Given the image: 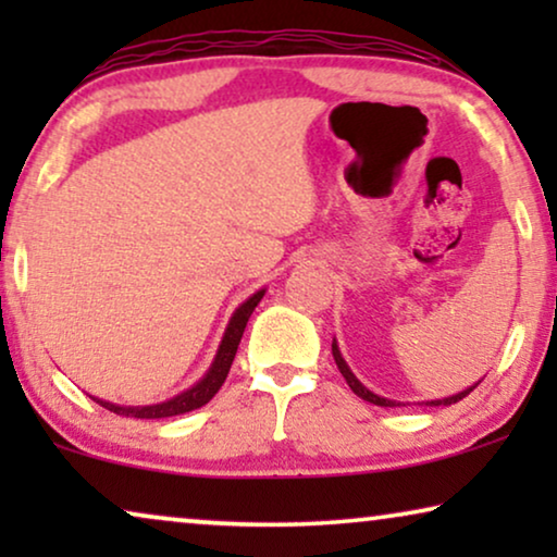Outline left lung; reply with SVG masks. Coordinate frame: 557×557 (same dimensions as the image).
Wrapping results in <instances>:
<instances>
[{
  "label": "left lung",
  "mask_w": 557,
  "mask_h": 557,
  "mask_svg": "<svg viewBox=\"0 0 557 557\" xmlns=\"http://www.w3.org/2000/svg\"><path fill=\"white\" fill-rule=\"evenodd\" d=\"M332 355H334V362H337V368H339V372L342 375H345V380H347V385L352 387V393L355 395H360L362 400H368V403H375V406H383V408H395V406H400V403H395V400H387V398H380V395H375V393H370L368 387H364L360 380H357L355 375H352V370L347 368V362L342 360V355H339V347H337V342H332ZM476 387V385H474ZM474 387H469V391H463V393H459V395H451V398H444V400H431V403H425V406H451V403H459L461 398H467V395L474 391Z\"/></svg>",
  "instance_id": "8db88e82"
}]
</instances>
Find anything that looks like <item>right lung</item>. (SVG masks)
Here are the masks:
<instances>
[{"mask_svg":"<svg viewBox=\"0 0 557 557\" xmlns=\"http://www.w3.org/2000/svg\"><path fill=\"white\" fill-rule=\"evenodd\" d=\"M263 299V292H258L250 296L246 304H240L238 311H235L231 324H227L225 330V337H223V345L218 349V357L215 362H212V368L208 375H205L200 383L195 387H189L187 393L177 395V398L166 400V403H159V406H144V408H124V406H113V403H106V400H98L106 410H111V413L116 416H126V418H170V416H182V413H189V410L195 408H202L205 403L212 400V395L220 391V385L225 383L227 372H231V364L235 360V352H238V345H240V337L243 332H246V324L250 314H253V309L258 307V301Z\"/></svg>","mask_w":557,"mask_h":557,"instance_id":"right-lung-1","label":"right lung"}]
</instances>
